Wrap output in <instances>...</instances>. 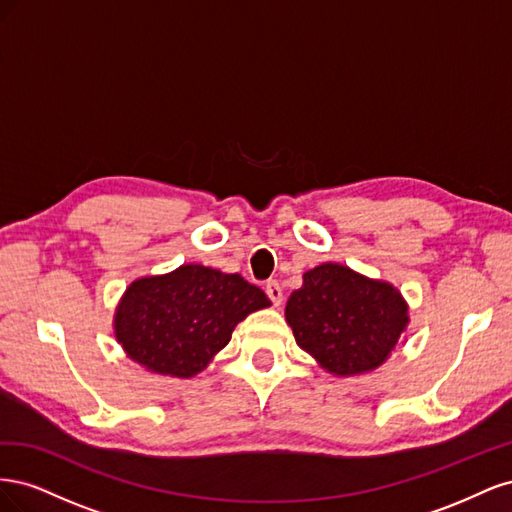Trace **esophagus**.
Returning <instances> with one entry per match:
<instances>
[{
    "instance_id": "1",
    "label": "esophagus",
    "mask_w": 512,
    "mask_h": 512,
    "mask_svg": "<svg viewBox=\"0 0 512 512\" xmlns=\"http://www.w3.org/2000/svg\"><path fill=\"white\" fill-rule=\"evenodd\" d=\"M265 292H267V297L271 299L273 305H282V301H284V290H282V286L277 284L275 280H269V282H267Z\"/></svg>"
}]
</instances>
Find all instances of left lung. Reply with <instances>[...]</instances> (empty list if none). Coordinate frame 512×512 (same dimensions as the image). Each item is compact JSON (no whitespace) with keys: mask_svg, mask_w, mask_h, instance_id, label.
Returning a JSON list of instances; mask_svg holds the SVG:
<instances>
[{"mask_svg":"<svg viewBox=\"0 0 512 512\" xmlns=\"http://www.w3.org/2000/svg\"><path fill=\"white\" fill-rule=\"evenodd\" d=\"M284 314L297 346L339 378L384 365L410 322L408 303L393 284L339 262L305 271Z\"/></svg>","mask_w":512,"mask_h":512,"instance_id":"obj_1","label":"left lung"}]
</instances>
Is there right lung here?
I'll use <instances>...</instances> for the list:
<instances>
[{"instance_id": "add662e5", "label": "right lung", "mask_w": 512, "mask_h": 512, "mask_svg": "<svg viewBox=\"0 0 512 512\" xmlns=\"http://www.w3.org/2000/svg\"><path fill=\"white\" fill-rule=\"evenodd\" d=\"M271 301L239 273L181 265L134 280L115 309L117 344L151 374L194 378L237 324Z\"/></svg>"}]
</instances>
